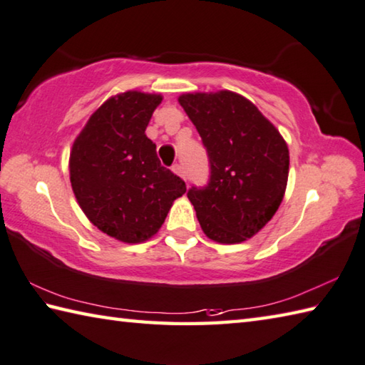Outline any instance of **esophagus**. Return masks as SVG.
Segmentation results:
<instances>
[{"mask_svg":"<svg viewBox=\"0 0 365 365\" xmlns=\"http://www.w3.org/2000/svg\"><path fill=\"white\" fill-rule=\"evenodd\" d=\"M171 170H173V173H176L178 176H181L184 181H187V180H185V175H184V168L181 167V165H180V163H175V165H173V167H171Z\"/></svg>","mask_w":365,"mask_h":365,"instance_id":"esophagus-1","label":"esophagus"}]
</instances>
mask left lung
<instances>
[{
  "mask_svg": "<svg viewBox=\"0 0 365 365\" xmlns=\"http://www.w3.org/2000/svg\"><path fill=\"white\" fill-rule=\"evenodd\" d=\"M180 105L200 133L210 160L205 187L187 192L205 235L242 243L283 202L289 149L273 123L238 93H184Z\"/></svg>",
  "mask_w": 365,
  "mask_h": 365,
  "instance_id": "8db88e82",
  "label": "left lung"
}]
</instances>
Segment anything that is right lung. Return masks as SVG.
I'll list each match as a JSON object with an SVG mask.
<instances>
[{
	"mask_svg": "<svg viewBox=\"0 0 365 365\" xmlns=\"http://www.w3.org/2000/svg\"><path fill=\"white\" fill-rule=\"evenodd\" d=\"M162 95L128 91L95 111L70 154L71 187L95 227L123 243L154 237L185 182L160 165L146 127Z\"/></svg>",
	"mask_w": 365,
	"mask_h": 365,
	"instance_id": "1",
	"label": "right lung"
}]
</instances>
